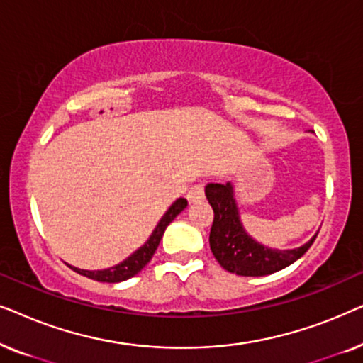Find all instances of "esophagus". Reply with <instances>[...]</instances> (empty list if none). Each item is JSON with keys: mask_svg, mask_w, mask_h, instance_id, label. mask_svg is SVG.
I'll use <instances>...</instances> for the list:
<instances>
[{"mask_svg": "<svg viewBox=\"0 0 363 363\" xmlns=\"http://www.w3.org/2000/svg\"><path fill=\"white\" fill-rule=\"evenodd\" d=\"M186 198L190 203L201 201L203 198H205V185H203V183H195V185L190 188V191H188Z\"/></svg>", "mask_w": 363, "mask_h": 363, "instance_id": "esophagus-1", "label": "esophagus"}]
</instances>
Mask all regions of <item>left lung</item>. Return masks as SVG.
<instances>
[{
  "label": "left lung",
  "mask_w": 363,
  "mask_h": 363,
  "mask_svg": "<svg viewBox=\"0 0 363 363\" xmlns=\"http://www.w3.org/2000/svg\"><path fill=\"white\" fill-rule=\"evenodd\" d=\"M205 195L215 213L210 231V247L223 269L238 276H267L291 266L304 256L315 236L297 250L277 251L259 245L242 230L233 198L231 183H210Z\"/></svg>",
  "instance_id": "8db88e82"
}]
</instances>
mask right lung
Here are the masks:
<instances>
[{"label": "right lung", "mask_w": 363, "mask_h": 363, "mask_svg": "<svg viewBox=\"0 0 363 363\" xmlns=\"http://www.w3.org/2000/svg\"><path fill=\"white\" fill-rule=\"evenodd\" d=\"M186 200L185 198H178V200L173 203L170 206V210H168L163 218L158 223L155 230H153L152 236L148 238L145 245L142 247H138V250L133 252L130 257H127L125 261H122L121 264L111 267V269H104V271H84V269H77V267H72L74 271L79 272L81 276H86L89 279H94V281H99V282H121V281H125L128 277L135 276L140 272L143 267H145L150 259L155 255L158 245H160V240L163 236V233H165L167 226L170 225V223L175 220V218L180 215V213L185 210L186 208Z\"/></svg>", "instance_id": "right-lung-1"}]
</instances>
